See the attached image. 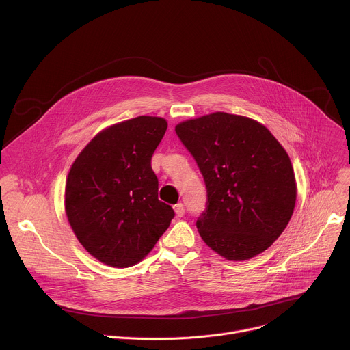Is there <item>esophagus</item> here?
Segmentation results:
<instances>
[{
  "instance_id": "34e87169",
  "label": "esophagus",
  "mask_w": 350,
  "mask_h": 350,
  "mask_svg": "<svg viewBox=\"0 0 350 350\" xmlns=\"http://www.w3.org/2000/svg\"><path fill=\"white\" fill-rule=\"evenodd\" d=\"M174 212H176V215H177L178 217H183V216H184V213H185V208H184V205H183V204H177V205L174 206Z\"/></svg>"
}]
</instances>
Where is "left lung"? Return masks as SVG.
Instances as JSON below:
<instances>
[{"instance_id":"obj_1","label":"left lung","mask_w":350,"mask_h":350,"mask_svg":"<svg viewBox=\"0 0 350 350\" xmlns=\"http://www.w3.org/2000/svg\"><path fill=\"white\" fill-rule=\"evenodd\" d=\"M201 170L206 208L196 227L228 260L251 259L282 234L293 213L296 183L288 154L260 123L216 112L176 126Z\"/></svg>"}]
</instances>
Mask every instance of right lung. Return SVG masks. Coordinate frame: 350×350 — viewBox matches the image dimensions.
Instances as JSON below:
<instances>
[{
	"label": "right lung",
	"instance_id": "obj_1",
	"mask_svg": "<svg viewBox=\"0 0 350 350\" xmlns=\"http://www.w3.org/2000/svg\"><path fill=\"white\" fill-rule=\"evenodd\" d=\"M167 123L138 116L95 135L68 176L65 209L95 259L129 267L144 259L170 226L174 211L158 199L151 159Z\"/></svg>",
	"mask_w": 350,
	"mask_h": 350
}]
</instances>
